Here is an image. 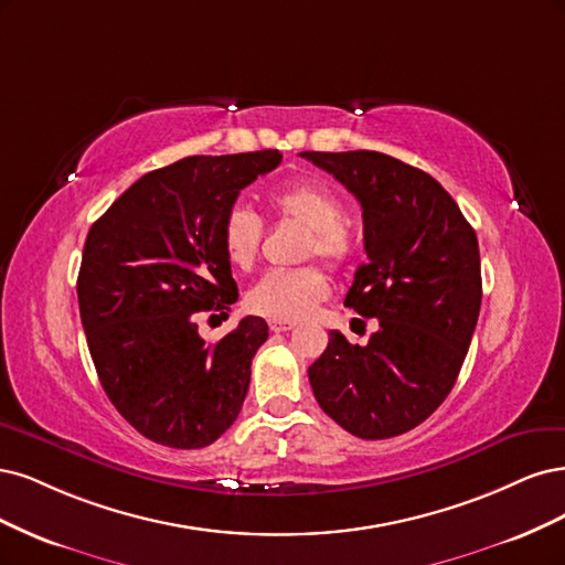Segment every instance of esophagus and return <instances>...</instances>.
<instances>
[{
	"instance_id": "1",
	"label": "esophagus",
	"mask_w": 565,
	"mask_h": 565,
	"mask_svg": "<svg viewBox=\"0 0 565 565\" xmlns=\"http://www.w3.org/2000/svg\"><path fill=\"white\" fill-rule=\"evenodd\" d=\"M294 329H296V321H277V319L269 321L271 333H286V331H294Z\"/></svg>"
}]
</instances>
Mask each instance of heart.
Listing matches in <instances>:
<instances>
[{
  "mask_svg": "<svg viewBox=\"0 0 565 565\" xmlns=\"http://www.w3.org/2000/svg\"><path fill=\"white\" fill-rule=\"evenodd\" d=\"M269 204L284 221L309 230L302 258L319 256L335 269L348 267L356 258V239L344 225L340 196L323 183H294L269 196ZM223 250L232 267L250 269L260 256L263 221L246 206H234L223 217ZM331 294L326 271L317 265L298 269H275L248 290L250 312L277 321H298L315 312V307Z\"/></svg>",
  "mask_w": 565,
  "mask_h": 565,
  "instance_id": "1",
  "label": "heart"
}]
</instances>
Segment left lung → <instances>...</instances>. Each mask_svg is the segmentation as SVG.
I'll return each instance as SVG.
<instances>
[{
  "label": "left lung",
  "mask_w": 565,
  "mask_h": 565,
  "mask_svg": "<svg viewBox=\"0 0 565 565\" xmlns=\"http://www.w3.org/2000/svg\"><path fill=\"white\" fill-rule=\"evenodd\" d=\"M361 204V265L344 305L377 319L369 344L331 331L309 366L326 415L359 439H390L444 404L481 309L477 232L436 180L390 154L300 152Z\"/></svg>",
  "instance_id": "left-lung-1"
}]
</instances>
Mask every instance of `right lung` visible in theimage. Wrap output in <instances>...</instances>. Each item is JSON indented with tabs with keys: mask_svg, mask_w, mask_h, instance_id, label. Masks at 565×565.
Returning <instances> with one entry per match:
<instances>
[{
	"mask_svg": "<svg viewBox=\"0 0 565 565\" xmlns=\"http://www.w3.org/2000/svg\"><path fill=\"white\" fill-rule=\"evenodd\" d=\"M279 163V150L185 157L145 173L88 230L77 279L88 352L107 398L145 439L204 448L242 411L267 323L244 317L206 342L196 319L227 317L239 298L223 217Z\"/></svg>",
	"mask_w": 565,
	"mask_h": 565,
	"instance_id": "right-lung-1",
	"label": "right lung"
}]
</instances>
